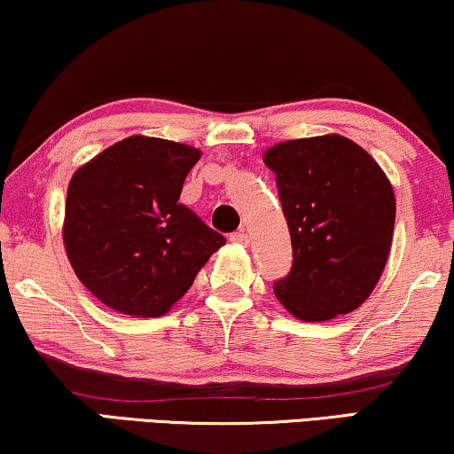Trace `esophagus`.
<instances>
[{"mask_svg":"<svg viewBox=\"0 0 454 454\" xmlns=\"http://www.w3.org/2000/svg\"><path fill=\"white\" fill-rule=\"evenodd\" d=\"M231 240H232V243H239V245H247V243H249V234H247L245 228H240V231L231 234Z\"/></svg>","mask_w":454,"mask_h":454,"instance_id":"1","label":"esophagus"}]
</instances>
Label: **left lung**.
I'll use <instances>...</instances> for the list:
<instances>
[{"label": "left lung", "instance_id": "1", "mask_svg": "<svg viewBox=\"0 0 454 454\" xmlns=\"http://www.w3.org/2000/svg\"><path fill=\"white\" fill-rule=\"evenodd\" d=\"M263 163L277 176L294 266L274 295L306 323L352 312L380 283L394 237L395 199L364 148L329 134L280 142Z\"/></svg>", "mask_w": 454, "mask_h": 454}]
</instances>
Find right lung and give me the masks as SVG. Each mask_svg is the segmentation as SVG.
<instances>
[{
    "label": "right lung",
    "mask_w": 454,
    "mask_h": 454,
    "mask_svg": "<svg viewBox=\"0 0 454 454\" xmlns=\"http://www.w3.org/2000/svg\"><path fill=\"white\" fill-rule=\"evenodd\" d=\"M200 151L131 136L74 171L65 249L90 294L129 317H160L226 239L180 203Z\"/></svg>",
    "instance_id": "obj_1"
}]
</instances>
